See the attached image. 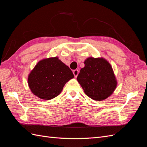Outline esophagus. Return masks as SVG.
Wrapping results in <instances>:
<instances>
[{"label":"esophagus","instance_id":"esophagus-1","mask_svg":"<svg viewBox=\"0 0 147 147\" xmlns=\"http://www.w3.org/2000/svg\"><path fill=\"white\" fill-rule=\"evenodd\" d=\"M73 73H74V76H75V77H77V76H78V73H79V71L78 70H74V71H73Z\"/></svg>","mask_w":147,"mask_h":147}]
</instances>
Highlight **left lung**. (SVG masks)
<instances>
[{
  "instance_id": "left-lung-1",
  "label": "left lung",
  "mask_w": 147,
  "mask_h": 147,
  "mask_svg": "<svg viewBox=\"0 0 147 147\" xmlns=\"http://www.w3.org/2000/svg\"><path fill=\"white\" fill-rule=\"evenodd\" d=\"M84 63L77 79L84 93L97 101L108 98L117 86L112 65L104 57H88Z\"/></svg>"
}]
</instances>
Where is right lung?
Listing matches in <instances>:
<instances>
[{"label": "right lung", "instance_id": "obj_1", "mask_svg": "<svg viewBox=\"0 0 147 147\" xmlns=\"http://www.w3.org/2000/svg\"><path fill=\"white\" fill-rule=\"evenodd\" d=\"M74 75L69 67L58 57L38 61L28 75V83L33 94L43 100H50L58 96Z\"/></svg>", "mask_w": 147, "mask_h": 147}]
</instances>
